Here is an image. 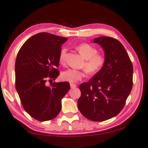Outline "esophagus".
I'll return each instance as SVG.
<instances>
[{
  "label": "esophagus",
  "mask_w": 148,
  "mask_h": 148,
  "mask_svg": "<svg viewBox=\"0 0 148 148\" xmlns=\"http://www.w3.org/2000/svg\"><path fill=\"white\" fill-rule=\"evenodd\" d=\"M71 87L72 88H74L76 87V84H74V83H71Z\"/></svg>",
  "instance_id": "34e87169"
}]
</instances>
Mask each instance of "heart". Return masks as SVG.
I'll return each mask as SVG.
<instances>
[{
  "label": "heart",
  "mask_w": 148,
  "mask_h": 148,
  "mask_svg": "<svg viewBox=\"0 0 148 148\" xmlns=\"http://www.w3.org/2000/svg\"><path fill=\"white\" fill-rule=\"evenodd\" d=\"M76 49L82 57L85 59L83 66L88 74H96L103 69L106 63V57L101 53H98V50L96 47L88 43H82L77 45ZM66 53V48H62L59 57V61L61 64L65 63ZM86 71L84 70L79 71L73 69H67L61 73V78L64 81L76 83L85 76Z\"/></svg>",
  "instance_id": "obj_1"
}]
</instances>
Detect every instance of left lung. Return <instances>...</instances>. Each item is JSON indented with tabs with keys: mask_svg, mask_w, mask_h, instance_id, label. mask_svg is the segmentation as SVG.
Returning <instances> with one entry per match:
<instances>
[{
	"mask_svg": "<svg viewBox=\"0 0 148 148\" xmlns=\"http://www.w3.org/2000/svg\"><path fill=\"white\" fill-rule=\"evenodd\" d=\"M94 42L103 48L106 63L87 83L79 85L77 107L87 119L109 120L119 113L133 87V67L122 43L110 37H99Z\"/></svg>",
	"mask_w": 148,
	"mask_h": 148,
	"instance_id": "1",
	"label": "left lung"
}]
</instances>
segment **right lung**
<instances>
[{"label":"right lung","mask_w":148,"mask_h":148,"mask_svg":"<svg viewBox=\"0 0 148 148\" xmlns=\"http://www.w3.org/2000/svg\"><path fill=\"white\" fill-rule=\"evenodd\" d=\"M67 38L41 32L26 41L15 61V87L25 111L37 120H50L60 113L61 99L70 89L69 82L55 80L58 70L61 46Z\"/></svg>","instance_id":"1"}]
</instances>
